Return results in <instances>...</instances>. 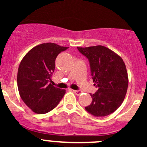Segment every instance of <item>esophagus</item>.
Wrapping results in <instances>:
<instances>
[{"label":"esophagus","mask_w":147,"mask_h":147,"mask_svg":"<svg viewBox=\"0 0 147 147\" xmlns=\"http://www.w3.org/2000/svg\"><path fill=\"white\" fill-rule=\"evenodd\" d=\"M73 92H75V95H78V96L80 95L81 93H82V92H81L80 90H74Z\"/></svg>","instance_id":"obj_1"}]
</instances>
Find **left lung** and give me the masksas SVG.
<instances>
[{"label":"left lung","mask_w":147,"mask_h":147,"mask_svg":"<svg viewBox=\"0 0 147 147\" xmlns=\"http://www.w3.org/2000/svg\"><path fill=\"white\" fill-rule=\"evenodd\" d=\"M88 59L91 75L97 92L90 94L92 101L86 110L96 117H104L122 104L127 92L129 77L125 63L119 55L102 45L77 47Z\"/></svg>","instance_id":"left-lung-1"}]
</instances>
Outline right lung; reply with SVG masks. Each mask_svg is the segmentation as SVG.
Listing matches in <instances>:
<instances>
[{
	"label": "right lung",
	"instance_id": "right-lung-1",
	"mask_svg": "<svg viewBox=\"0 0 147 147\" xmlns=\"http://www.w3.org/2000/svg\"><path fill=\"white\" fill-rule=\"evenodd\" d=\"M67 47L45 43L32 48L18 66L17 86L22 100L37 114H44L58 105L65 90L49 82L55 71L57 55Z\"/></svg>",
	"mask_w": 147,
	"mask_h": 147
}]
</instances>
